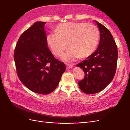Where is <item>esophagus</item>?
Instances as JSON below:
<instances>
[{"instance_id":"esophagus-1","label":"esophagus","mask_w":130,"mask_h":130,"mask_svg":"<svg viewBox=\"0 0 130 130\" xmlns=\"http://www.w3.org/2000/svg\"><path fill=\"white\" fill-rule=\"evenodd\" d=\"M73 68V66L69 65V64L67 65V69H72Z\"/></svg>"}]
</instances>
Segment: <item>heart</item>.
Here are the masks:
<instances>
[{"instance_id": "obj_1", "label": "heart", "mask_w": 130, "mask_h": 130, "mask_svg": "<svg viewBox=\"0 0 130 130\" xmlns=\"http://www.w3.org/2000/svg\"><path fill=\"white\" fill-rule=\"evenodd\" d=\"M99 39L96 26L90 23L66 22L56 27V31L47 34L46 41L53 53L60 56L68 45L70 48L63 55L62 60L73 62L81 57H87L95 50Z\"/></svg>"}]
</instances>
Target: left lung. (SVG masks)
<instances>
[{
  "label": "left lung",
  "mask_w": 130,
  "mask_h": 130,
  "mask_svg": "<svg viewBox=\"0 0 130 130\" xmlns=\"http://www.w3.org/2000/svg\"><path fill=\"white\" fill-rule=\"evenodd\" d=\"M100 31V41L96 50L85 60L76 65L83 69L84 80L78 82L82 92L88 94L101 92L111 83L116 71L118 50L110 31L94 21Z\"/></svg>",
  "instance_id": "left-lung-1"
}]
</instances>
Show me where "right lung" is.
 Masks as SVG:
<instances>
[{
    "instance_id": "right-lung-1",
    "label": "right lung",
    "mask_w": 130,
    "mask_h": 130,
    "mask_svg": "<svg viewBox=\"0 0 130 130\" xmlns=\"http://www.w3.org/2000/svg\"><path fill=\"white\" fill-rule=\"evenodd\" d=\"M45 22H36L23 32L15 46L14 60L19 80L35 93L48 94L56 89L66 69L48 48Z\"/></svg>"
}]
</instances>
